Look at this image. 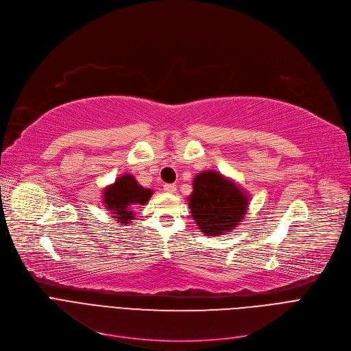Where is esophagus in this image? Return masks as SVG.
I'll return each instance as SVG.
<instances>
[{"label":"esophagus","mask_w":351,"mask_h":351,"mask_svg":"<svg viewBox=\"0 0 351 351\" xmlns=\"http://www.w3.org/2000/svg\"><path fill=\"white\" fill-rule=\"evenodd\" d=\"M176 190H177L176 184H164V191H166V193L173 194V193H176Z\"/></svg>","instance_id":"obj_1"}]
</instances>
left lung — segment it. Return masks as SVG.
Returning a JSON list of instances; mask_svg holds the SVG:
<instances>
[{
  "mask_svg": "<svg viewBox=\"0 0 351 351\" xmlns=\"http://www.w3.org/2000/svg\"><path fill=\"white\" fill-rule=\"evenodd\" d=\"M189 201L197 226L210 237L234 230L248 207L245 193L215 171H205L194 178Z\"/></svg>",
  "mask_w": 351,
  "mask_h": 351,
  "instance_id": "8db88e82",
  "label": "left lung"
}]
</instances>
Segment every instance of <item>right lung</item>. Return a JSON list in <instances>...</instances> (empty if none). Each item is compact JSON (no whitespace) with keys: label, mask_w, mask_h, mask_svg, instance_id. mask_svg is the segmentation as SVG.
Wrapping results in <instances>:
<instances>
[{"label":"right lung","mask_w":351,"mask_h":351,"mask_svg":"<svg viewBox=\"0 0 351 351\" xmlns=\"http://www.w3.org/2000/svg\"><path fill=\"white\" fill-rule=\"evenodd\" d=\"M153 191L143 189L133 176L125 174L116 180V182L103 193V201L106 208L110 210L117 218L119 223H128L133 219V208L144 205L152 197Z\"/></svg>","instance_id":"right-lung-1"}]
</instances>
